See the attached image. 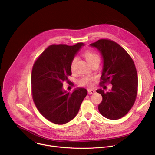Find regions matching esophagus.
<instances>
[{
    "instance_id": "1",
    "label": "esophagus",
    "mask_w": 155,
    "mask_h": 155,
    "mask_svg": "<svg viewBox=\"0 0 155 155\" xmlns=\"http://www.w3.org/2000/svg\"><path fill=\"white\" fill-rule=\"evenodd\" d=\"M87 93H88V94H92L95 93V90H91V89H88L87 90Z\"/></svg>"
}]
</instances>
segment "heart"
I'll use <instances>...</instances> for the list:
<instances>
[{"label":"heart","instance_id":"obj_1","mask_svg":"<svg viewBox=\"0 0 155 155\" xmlns=\"http://www.w3.org/2000/svg\"><path fill=\"white\" fill-rule=\"evenodd\" d=\"M84 56L85 57L86 61L88 62L89 64H91L92 62L94 61L96 59H99V56L97 54L95 53L94 52H93L90 50H86L84 53ZM77 61V58H74L71 65V70L73 71L74 65ZM94 80V78L91 76L85 75L83 76L78 81L79 85L81 86H87V87H91L93 84V81Z\"/></svg>","mask_w":155,"mask_h":155}]
</instances>
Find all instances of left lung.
<instances>
[{
  "label": "left lung",
  "mask_w": 155,
  "mask_h": 155,
  "mask_svg": "<svg viewBox=\"0 0 155 155\" xmlns=\"http://www.w3.org/2000/svg\"><path fill=\"white\" fill-rule=\"evenodd\" d=\"M90 45L97 49L103 59L100 82L103 89L96 90L102 96L99 111L106 118L120 119L128 113L136 99L138 77L134 62L126 50L112 40L101 39ZM107 82L113 87L105 92Z\"/></svg>",
  "instance_id": "1"
}]
</instances>
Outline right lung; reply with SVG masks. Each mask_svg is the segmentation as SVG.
Returning <instances> with one entry per match:
<instances>
[{
	"mask_svg": "<svg viewBox=\"0 0 155 155\" xmlns=\"http://www.w3.org/2000/svg\"><path fill=\"white\" fill-rule=\"evenodd\" d=\"M83 43L73 46L51 45L35 62L32 71V98L39 112L50 121L64 124L77 115L81 102L87 91L77 87L68 93L62 82H69L72 75L71 65L73 58Z\"/></svg>",
	"mask_w": 155,
	"mask_h": 155,
	"instance_id": "add662e5",
	"label": "right lung"
}]
</instances>
